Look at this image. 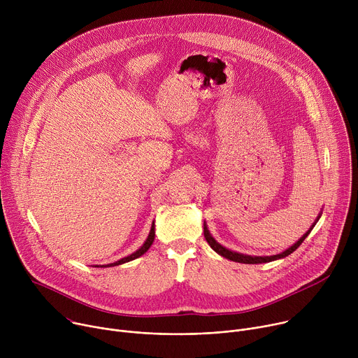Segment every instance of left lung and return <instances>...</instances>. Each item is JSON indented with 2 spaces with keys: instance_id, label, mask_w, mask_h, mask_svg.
<instances>
[{
  "instance_id": "8db88e82",
  "label": "left lung",
  "mask_w": 358,
  "mask_h": 358,
  "mask_svg": "<svg viewBox=\"0 0 358 358\" xmlns=\"http://www.w3.org/2000/svg\"><path fill=\"white\" fill-rule=\"evenodd\" d=\"M320 217H322V213L317 215V218H316L315 224L310 227V229H309L308 232H306V234H303V236H301L299 241H296V242H294L292 246H289L286 250H283V252H280V253H278V255H272V257H252V255L239 253V252H235V250H231V249L222 246V245H221L220 242H217L215 238L210 234L208 227H207L206 222H203V236H206L208 245H210L218 255H221V257H224V258H227V259H229V261H234V262H238V264H246V265L268 264V262H272V261L283 259V258L289 257V255H290L292 252H294V250L301 245V242H303L306 238H308V235H309L310 231L315 228V225H316V222L319 221Z\"/></svg>"
}]
</instances>
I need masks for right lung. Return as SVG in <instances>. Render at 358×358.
Masks as SVG:
<instances>
[{"label": "right lung", "instance_id": "obj_1", "mask_svg": "<svg viewBox=\"0 0 358 358\" xmlns=\"http://www.w3.org/2000/svg\"><path fill=\"white\" fill-rule=\"evenodd\" d=\"M155 236H156V231H155V221H152L147 239L144 241V243H143L136 252H133L131 255H129V257H124V258H122V259H119V261H116V262H113V264H109V265H94V266H97V268H99V266H100V268H110V266H119V265H123V264H126V262L134 261V259L140 258L141 255H144V253L148 250V248L152 245V242H155Z\"/></svg>", "mask_w": 358, "mask_h": 358}]
</instances>
